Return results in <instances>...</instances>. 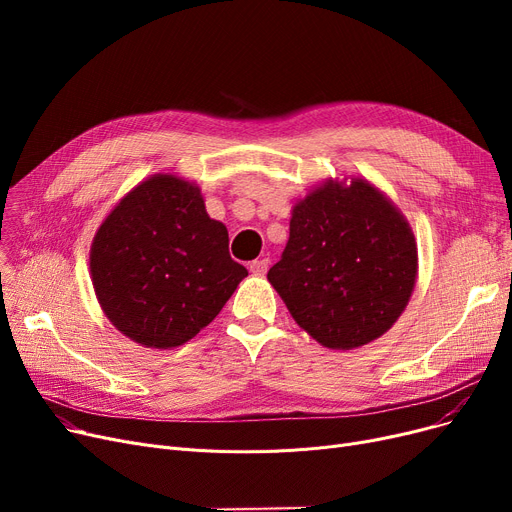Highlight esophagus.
<instances>
[{
	"label": "esophagus",
	"instance_id": "1",
	"mask_svg": "<svg viewBox=\"0 0 512 512\" xmlns=\"http://www.w3.org/2000/svg\"><path fill=\"white\" fill-rule=\"evenodd\" d=\"M267 265H270V259L267 257H261V259H255L249 263V270L253 276H265L267 272Z\"/></svg>",
	"mask_w": 512,
	"mask_h": 512
}]
</instances>
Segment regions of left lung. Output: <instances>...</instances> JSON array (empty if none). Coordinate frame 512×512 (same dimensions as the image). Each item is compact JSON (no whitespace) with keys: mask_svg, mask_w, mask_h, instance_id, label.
Returning <instances> with one entry per match:
<instances>
[{"mask_svg":"<svg viewBox=\"0 0 512 512\" xmlns=\"http://www.w3.org/2000/svg\"><path fill=\"white\" fill-rule=\"evenodd\" d=\"M415 278L409 222L363 178L328 180L294 205L286 249L267 272L294 321L336 351L386 334Z\"/></svg>","mask_w":512,"mask_h":512,"instance_id":"left-lung-1","label":"left lung"}]
</instances>
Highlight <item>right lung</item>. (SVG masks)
Here are the masks:
<instances>
[{"mask_svg": "<svg viewBox=\"0 0 512 512\" xmlns=\"http://www.w3.org/2000/svg\"><path fill=\"white\" fill-rule=\"evenodd\" d=\"M91 278L107 319L147 348L197 336L249 276L228 253L199 186L153 174L112 209L91 245Z\"/></svg>", "mask_w": 512, "mask_h": 512, "instance_id": "add662e5", "label": "right lung"}]
</instances>
